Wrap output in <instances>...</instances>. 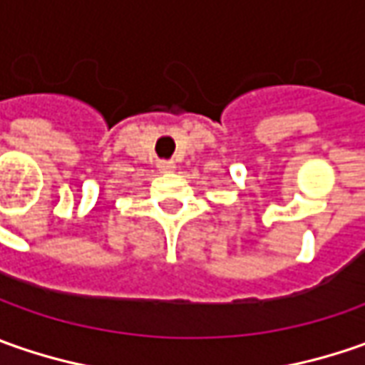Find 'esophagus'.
Returning <instances> with one entry per match:
<instances>
[{"instance_id": "34e87169", "label": "esophagus", "mask_w": 365, "mask_h": 365, "mask_svg": "<svg viewBox=\"0 0 365 365\" xmlns=\"http://www.w3.org/2000/svg\"><path fill=\"white\" fill-rule=\"evenodd\" d=\"M158 168H160L162 173H173L175 170V162H160Z\"/></svg>"}]
</instances>
